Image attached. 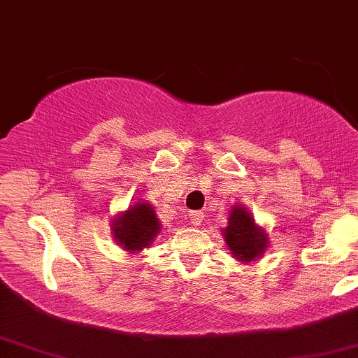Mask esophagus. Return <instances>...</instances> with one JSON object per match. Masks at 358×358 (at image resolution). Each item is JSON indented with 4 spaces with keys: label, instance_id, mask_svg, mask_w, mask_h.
I'll list each match as a JSON object with an SVG mask.
<instances>
[{
    "label": "esophagus",
    "instance_id": "1",
    "mask_svg": "<svg viewBox=\"0 0 358 358\" xmlns=\"http://www.w3.org/2000/svg\"><path fill=\"white\" fill-rule=\"evenodd\" d=\"M188 216H189V222H192L194 227L201 226L203 217H204V214L201 211H189Z\"/></svg>",
    "mask_w": 358,
    "mask_h": 358
}]
</instances>
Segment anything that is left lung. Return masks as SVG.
Wrapping results in <instances>:
<instances>
[{
    "label": "left lung",
    "instance_id": "1",
    "mask_svg": "<svg viewBox=\"0 0 358 358\" xmlns=\"http://www.w3.org/2000/svg\"><path fill=\"white\" fill-rule=\"evenodd\" d=\"M221 234L232 257L242 264H252L262 259L268 249V234L265 227L255 222L245 204H232L227 227L222 229Z\"/></svg>",
    "mask_w": 358,
    "mask_h": 358
}]
</instances>
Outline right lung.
<instances>
[{
	"instance_id": "add662e5",
	"label": "right lung",
	"mask_w": 358,
	"mask_h": 358,
	"mask_svg": "<svg viewBox=\"0 0 358 358\" xmlns=\"http://www.w3.org/2000/svg\"><path fill=\"white\" fill-rule=\"evenodd\" d=\"M162 231L155 208L144 198L129 204L126 211L111 219V234L116 244L129 254L147 249Z\"/></svg>"
}]
</instances>
